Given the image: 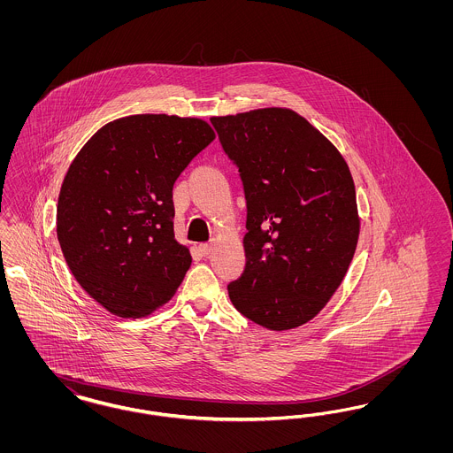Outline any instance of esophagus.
<instances>
[{"instance_id": "1", "label": "esophagus", "mask_w": 453, "mask_h": 453, "mask_svg": "<svg viewBox=\"0 0 453 453\" xmlns=\"http://www.w3.org/2000/svg\"><path fill=\"white\" fill-rule=\"evenodd\" d=\"M212 242H203V244H200L198 246V250H200V253L203 255V257H207V255H211V251H212Z\"/></svg>"}]
</instances>
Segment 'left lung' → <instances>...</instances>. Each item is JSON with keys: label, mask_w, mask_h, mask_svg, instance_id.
<instances>
[{"label": "left lung", "mask_w": 453, "mask_h": 453, "mask_svg": "<svg viewBox=\"0 0 453 453\" xmlns=\"http://www.w3.org/2000/svg\"><path fill=\"white\" fill-rule=\"evenodd\" d=\"M244 185L246 266L227 285L270 331L309 323L345 279L360 236L355 183L336 146L290 108L212 117Z\"/></svg>", "instance_id": "obj_1"}]
</instances>
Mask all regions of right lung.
I'll use <instances>...</instances> for the list:
<instances>
[{"mask_svg": "<svg viewBox=\"0 0 453 453\" xmlns=\"http://www.w3.org/2000/svg\"><path fill=\"white\" fill-rule=\"evenodd\" d=\"M216 139L202 119L129 115L96 130L65 173L58 239L78 283L135 319L165 305L192 265L174 239L173 185Z\"/></svg>", "mask_w": 453, "mask_h": 453, "instance_id": "right-lung-1", "label": "right lung"}]
</instances>
